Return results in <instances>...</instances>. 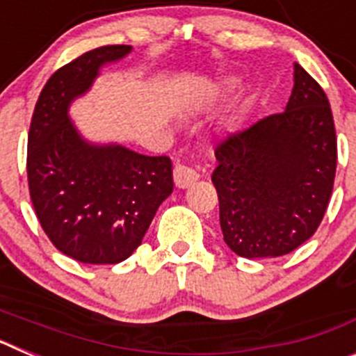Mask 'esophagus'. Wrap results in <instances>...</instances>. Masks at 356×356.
<instances>
[{"label":"esophagus","mask_w":356,"mask_h":356,"mask_svg":"<svg viewBox=\"0 0 356 356\" xmlns=\"http://www.w3.org/2000/svg\"><path fill=\"white\" fill-rule=\"evenodd\" d=\"M200 178V172L185 163H176L175 168V184L178 188H185Z\"/></svg>","instance_id":"esophagus-1"}]
</instances>
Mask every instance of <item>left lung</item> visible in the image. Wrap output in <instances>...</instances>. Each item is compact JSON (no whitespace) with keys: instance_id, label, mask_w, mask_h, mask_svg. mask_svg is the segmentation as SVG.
Here are the masks:
<instances>
[{"instance_id":"8db88e82","label":"left lung","mask_w":356,"mask_h":356,"mask_svg":"<svg viewBox=\"0 0 356 356\" xmlns=\"http://www.w3.org/2000/svg\"><path fill=\"white\" fill-rule=\"evenodd\" d=\"M212 172L225 242L244 259L282 257L316 234L333 191L337 135L325 90L300 64L284 112L228 135Z\"/></svg>"}]
</instances>
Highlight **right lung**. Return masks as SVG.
Returning a JSON list of instances; mask_svg holds the SVG:
<instances>
[{
  "instance_id": "right-lung-1",
  "label": "right lung",
  "mask_w": 356,
  "mask_h": 356,
  "mask_svg": "<svg viewBox=\"0 0 356 356\" xmlns=\"http://www.w3.org/2000/svg\"><path fill=\"white\" fill-rule=\"evenodd\" d=\"M131 46H102L51 74L28 134V187L53 246L83 264H119L140 246L156 210L172 193L169 156H146L119 144L96 146L67 115L102 65Z\"/></svg>"
}]
</instances>
